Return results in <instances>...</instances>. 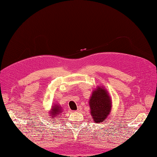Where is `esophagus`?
<instances>
[{
  "label": "esophagus",
  "instance_id": "obj_1",
  "mask_svg": "<svg viewBox=\"0 0 157 157\" xmlns=\"http://www.w3.org/2000/svg\"><path fill=\"white\" fill-rule=\"evenodd\" d=\"M81 107H78V109H77V111L78 112H79V111H81Z\"/></svg>",
  "mask_w": 157,
  "mask_h": 157
}]
</instances>
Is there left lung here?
I'll return each instance as SVG.
<instances>
[{"label": "left lung", "instance_id": "obj_1", "mask_svg": "<svg viewBox=\"0 0 157 157\" xmlns=\"http://www.w3.org/2000/svg\"><path fill=\"white\" fill-rule=\"evenodd\" d=\"M92 119L96 123L106 120L111 111L112 103L109 93L103 87H98L92 92L89 101Z\"/></svg>", "mask_w": 157, "mask_h": 157}]
</instances>
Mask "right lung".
Here are the masks:
<instances>
[{
    "mask_svg": "<svg viewBox=\"0 0 157 157\" xmlns=\"http://www.w3.org/2000/svg\"><path fill=\"white\" fill-rule=\"evenodd\" d=\"M62 107H61L58 103L54 104V105H52L49 113L51 119H53L54 121H55L56 119H58L59 117L61 115V114H62Z\"/></svg>",
    "mask_w": 157,
    "mask_h": 157,
    "instance_id": "right-lung-1",
    "label": "right lung"
}]
</instances>
